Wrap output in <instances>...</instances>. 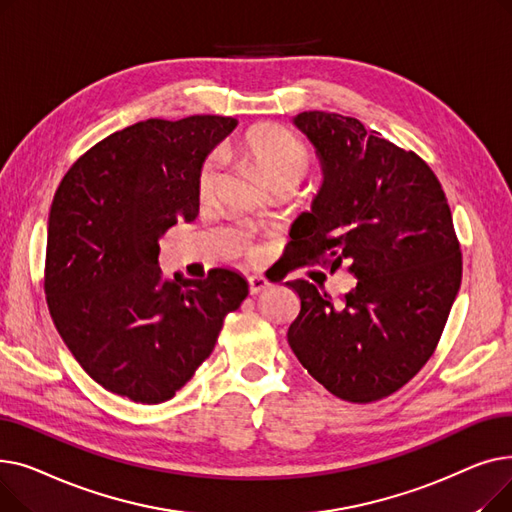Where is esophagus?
Returning a JSON list of instances; mask_svg holds the SVG:
<instances>
[{
  "mask_svg": "<svg viewBox=\"0 0 512 512\" xmlns=\"http://www.w3.org/2000/svg\"><path fill=\"white\" fill-rule=\"evenodd\" d=\"M272 284L270 282H267V278H263V276H251L249 278V292L251 294H259V292H263V290H267V288H270Z\"/></svg>",
  "mask_w": 512,
  "mask_h": 512,
  "instance_id": "1",
  "label": "esophagus"
}]
</instances>
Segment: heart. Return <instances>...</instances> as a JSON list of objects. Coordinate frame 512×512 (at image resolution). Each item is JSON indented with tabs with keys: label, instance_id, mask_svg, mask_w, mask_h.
<instances>
[{
	"label": "heart",
	"instance_id": "heart-1",
	"mask_svg": "<svg viewBox=\"0 0 512 512\" xmlns=\"http://www.w3.org/2000/svg\"><path fill=\"white\" fill-rule=\"evenodd\" d=\"M238 151L272 186L280 182L299 186L313 164L307 145L280 126H255L247 130L238 141ZM220 176V157L209 155L197 174V195L201 199H209L220 184Z\"/></svg>",
	"mask_w": 512,
	"mask_h": 512
}]
</instances>
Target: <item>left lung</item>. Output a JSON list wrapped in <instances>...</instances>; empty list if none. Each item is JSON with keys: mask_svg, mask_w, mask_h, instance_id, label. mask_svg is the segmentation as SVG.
I'll use <instances>...</instances> for the list:
<instances>
[{"mask_svg": "<svg viewBox=\"0 0 512 512\" xmlns=\"http://www.w3.org/2000/svg\"><path fill=\"white\" fill-rule=\"evenodd\" d=\"M313 143L324 182L294 222V259L336 272L351 261L357 286L334 307L307 280L288 344L334 396L373 402L405 386L434 355L461 288L463 259L442 184L425 161L328 112L294 116Z\"/></svg>", "mask_w": 512, "mask_h": 512, "instance_id": "8db88e82", "label": "left lung"}]
</instances>
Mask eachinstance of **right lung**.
<instances>
[{
    "mask_svg": "<svg viewBox=\"0 0 512 512\" xmlns=\"http://www.w3.org/2000/svg\"><path fill=\"white\" fill-rule=\"evenodd\" d=\"M226 116L151 118L99 141L62 178L47 226L45 297L74 359L105 390L170 400L211 355L249 284L159 270V238L197 218V174L234 130Z\"/></svg>",
    "mask_w": 512,
    "mask_h": 512,
    "instance_id": "right-lung-1",
    "label": "right lung"
}]
</instances>
